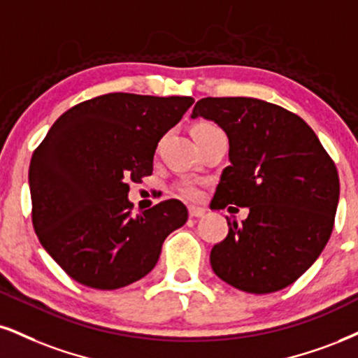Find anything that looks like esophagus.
<instances>
[{
  "label": "esophagus",
  "mask_w": 358,
  "mask_h": 358,
  "mask_svg": "<svg viewBox=\"0 0 358 358\" xmlns=\"http://www.w3.org/2000/svg\"><path fill=\"white\" fill-rule=\"evenodd\" d=\"M189 215H191L192 219H201L206 215V210L202 209V207H189Z\"/></svg>",
  "instance_id": "esophagus-1"
}]
</instances>
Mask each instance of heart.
<instances>
[{
    "label": "heart",
    "mask_w": 358,
    "mask_h": 358,
    "mask_svg": "<svg viewBox=\"0 0 358 358\" xmlns=\"http://www.w3.org/2000/svg\"><path fill=\"white\" fill-rule=\"evenodd\" d=\"M194 129H196V131L214 129V126H210V124H199V126L194 127ZM178 192L180 194V196L186 197V199H189V201H197L201 197V187L197 186L196 182H192V180H184V182H180L179 186H178Z\"/></svg>",
    "instance_id": "heart-1"
}]
</instances>
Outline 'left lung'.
I'll use <instances>...</instances> for the list:
<instances>
[{
  "label": "left lung",
  "mask_w": 358,
  "mask_h": 358,
  "mask_svg": "<svg viewBox=\"0 0 358 358\" xmlns=\"http://www.w3.org/2000/svg\"><path fill=\"white\" fill-rule=\"evenodd\" d=\"M192 119L227 134L229 162L215 189V209L247 207L242 224L210 250L219 279L249 294L294 284L315 262L334 229L338 174L310 126L280 106L254 98H204Z\"/></svg>",
  "instance_id": "1"
}]
</instances>
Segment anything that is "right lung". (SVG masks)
<instances>
[{
  "label": "right lung",
  "instance_id": "right-lung-1",
  "mask_svg": "<svg viewBox=\"0 0 358 358\" xmlns=\"http://www.w3.org/2000/svg\"><path fill=\"white\" fill-rule=\"evenodd\" d=\"M194 103L189 96L113 92L66 111L29 164L33 226L79 284L114 290L143 279L187 209L164 201L132 217L129 182L152 174L157 143Z\"/></svg>",
  "mask_w": 358,
  "mask_h": 358
}]
</instances>
